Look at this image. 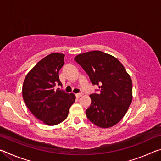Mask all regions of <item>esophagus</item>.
Here are the masks:
<instances>
[{
    "mask_svg": "<svg viewBox=\"0 0 161 161\" xmlns=\"http://www.w3.org/2000/svg\"><path fill=\"white\" fill-rule=\"evenodd\" d=\"M82 95H83L82 93L77 94H76V97H77V98H80V97H82Z\"/></svg>",
    "mask_w": 161,
    "mask_h": 161,
    "instance_id": "1",
    "label": "esophagus"
}]
</instances>
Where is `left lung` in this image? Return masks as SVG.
Masks as SVG:
<instances>
[{"mask_svg": "<svg viewBox=\"0 0 161 161\" xmlns=\"http://www.w3.org/2000/svg\"><path fill=\"white\" fill-rule=\"evenodd\" d=\"M75 60L99 86V93L91 94L86 110L88 119L100 128L115 126L126 114L133 99L132 80L118 59L102 51L79 54Z\"/></svg>", "mask_w": 161, "mask_h": 161, "instance_id": "1", "label": "left lung"}]
</instances>
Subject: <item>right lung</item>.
Segmentation results:
<instances>
[{"instance_id":"add662e5","label":"right lung","mask_w":161,"mask_h":161,"mask_svg":"<svg viewBox=\"0 0 161 161\" xmlns=\"http://www.w3.org/2000/svg\"><path fill=\"white\" fill-rule=\"evenodd\" d=\"M64 58L62 53L48 54L32 68L23 81L22 92L27 107L47 126L64 121L76 99L74 94L54 89L57 84L62 85L59 71L64 64Z\"/></svg>"}]
</instances>
